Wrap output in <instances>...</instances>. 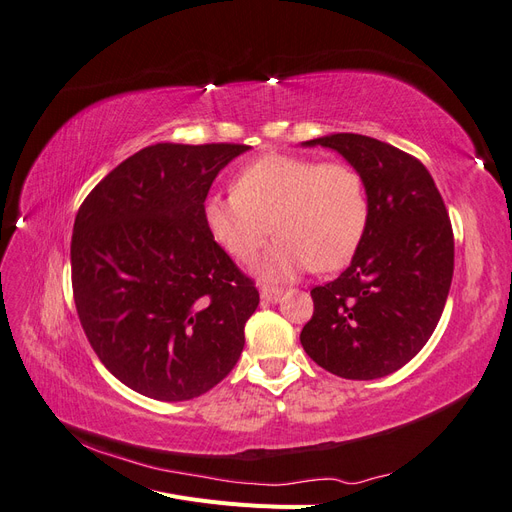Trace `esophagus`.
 I'll return each mask as SVG.
<instances>
[{"label":"esophagus","mask_w":512,"mask_h":512,"mask_svg":"<svg viewBox=\"0 0 512 512\" xmlns=\"http://www.w3.org/2000/svg\"><path fill=\"white\" fill-rule=\"evenodd\" d=\"M284 290L282 288H275V286H260V297L265 299L267 303H277L282 299Z\"/></svg>","instance_id":"esophagus-1"}]
</instances>
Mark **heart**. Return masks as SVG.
I'll return each mask as SVG.
<instances>
[{"instance_id":"heart-1","label":"heart","mask_w":512,"mask_h":512,"mask_svg":"<svg viewBox=\"0 0 512 512\" xmlns=\"http://www.w3.org/2000/svg\"><path fill=\"white\" fill-rule=\"evenodd\" d=\"M203 222L239 262H252L273 230L277 241L260 271L282 280L307 267L318 273L346 267L365 237L369 198L348 162L267 153L239 170L232 194L205 198Z\"/></svg>"}]
</instances>
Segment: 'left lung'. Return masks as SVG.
Returning <instances> with one entry per match:
<instances>
[{"instance_id": "8db88e82", "label": "left lung", "mask_w": 512, "mask_h": 512, "mask_svg": "<svg viewBox=\"0 0 512 512\" xmlns=\"http://www.w3.org/2000/svg\"><path fill=\"white\" fill-rule=\"evenodd\" d=\"M361 173L369 198L365 237L337 280L312 288L301 331L309 359L348 380L389 376L436 331L455 267L453 226L425 164L378 138L331 134Z\"/></svg>"}]
</instances>
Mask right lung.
<instances>
[{
	"mask_svg": "<svg viewBox=\"0 0 512 512\" xmlns=\"http://www.w3.org/2000/svg\"><path fill=\"white\" fill-rule=\"evenodd\" d=\"M247 145L145 147L87 194L74 220L76 314L91 348L132 391L207 393L237 365L258 290L203 222L213 179Z\"/></svg>",
	"mask_w": 512,
	"mask_h": 512,
	"instance_id": "1",
	"label": "right lung"
}]
</instances>
